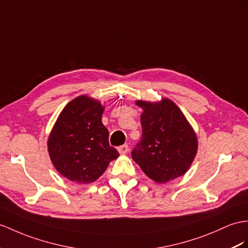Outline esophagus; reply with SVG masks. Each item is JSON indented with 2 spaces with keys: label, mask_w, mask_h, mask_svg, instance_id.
<instances>
[{
  "label": "esophagus",
  "mask_w": 248,
  "mask_h": 248,
  "mask_svg": "<svg viewBox=\"0 0 248 248\" xmlns=\"http://www.w3.org/2000/svg\"><path fill=\"white\" fill-rule=\"evenodd\" d=\"M128 150H129V146H128L127 144H124V145H122V146H119V147H118V152H119L121 155L127 154Z\"/></svg>",
  "instance_id": "obj_1"
}]
</instances>
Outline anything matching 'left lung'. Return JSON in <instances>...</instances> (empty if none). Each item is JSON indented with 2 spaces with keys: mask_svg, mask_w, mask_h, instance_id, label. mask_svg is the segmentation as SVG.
<instances>
[{
  "mask_svg": "<svg viewBox=\"0 0 248 248\" xmlns=\"http://www.w3.org/2000/svg\"><path fill=\"white\" fill-rule=\"evenodd\" d=\"M142 138L131 156L148 178L166 183L188 170L197 155L198 139L180 108L168 99L139 100Z\"/></svg>",
  "mask_w": 248,
  "mask_h": 248,
  "instance_id": "1",
  "label": "left lung"
}]
</instances>
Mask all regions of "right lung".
Segmentation results:
<instances>
[{
	"instance_id": "add662e5",
	"label": "right lung",
	"mask_w": 248,
	"mask_h": 248,
	"mask_svg": "<svg viewBox=\"0 0 248 248\" xmlns=\"http://www.w3.org/2000/svg\"><path fill=\"white\" fill-rule=\"evenodd\" d=\"M103 111L98 100L80 95L60 113L47 146L53 166L66 179L81 184L94 182L119 156L108 142Z\"/></svg>"
}]
</instances>
